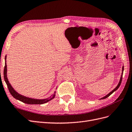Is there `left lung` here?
<instances>
[{
	"mask_svg": "<svg viewBox=\"0 0 132 132\" xmlns=\"http://www.w3.org/2000/svg\"><path fill=\"white\" fill-rule=\"evenodd\" d=\"M123 70H124V67L123 66L122 67V74H121V78H120V81H119V84H118V85H117V86H116V87L113 89L112 90H111V91L109 93V94H108L107 95H106L105 96H104V97H102V98H100L99 99L101 100V99H105V98H108V97H109L110 95L112 93H113L115 91H116V90L119 88V87H120V85H121V82H122V75H123Z\"/></svg>",
	"mask_w": 132,
	"mask_h": 132,
	"instance_id": "left-lung-1",
	"label": "left lung"
}]
</instances>
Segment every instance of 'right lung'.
<instances>
[{"label": "right lung", "instance_id": "right-lung-1", "mask_svg": "<svg viewBox=\"0 0 132 132\" xmlns=\"http://www.w3.org/2000/svg\"><path fill=\"white\" fill-rule=\"evenodd\" d=\"M6 56H5V67H4V80H5V82L7 86V88L9 90V92L11 93V94L12 95L13 98H15L16 99L19 100V101L24 103L26 104H43L44 103H46L49 101H51L54 97H55L56 95V92L51 95L50 97H48L45 99H34V98H31L29 97H27L24 95H21L17 93L16 90L13 89V88L12 87V86L9 82V81L7 78V65H6ZM57 89V88H56Z\"/></svg>", "mask_w": 132, "mask_h": 132}]
</instances>
